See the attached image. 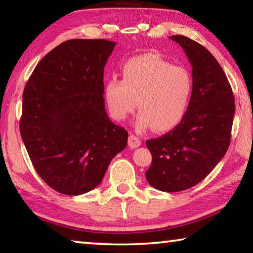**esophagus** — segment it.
Returning a JSON list of instances; mask_svg holds the SVG:
<instances>
[{
    "instance_id": "obj_1",
    "label": "esophagus",
    "mask_w": 253,
    "mask_h": 253,
    "mask_svg": "<svg viewBox=\"0 0 253 253\" xmlns=\"http://www.w3.org/2000/svg\"><path fill=\"white\" fill-rule=\"evenodd\" d=\"M140 145H142V142H140V139L138 138V137L130 134L129 137H128V146L134 149V148H137L138 146H140Z\"/></svg>"
}]
</instances>
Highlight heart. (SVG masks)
Segmentation results:
<instances>
[{
	"mask_svg": "<svg viewBox=\"0 0 253 253\" xmlns=\"http://www.w3.org/2000/svg\"><path fill=\"white\" fill-rule=\"evenodd\" d=\"M123 80L111 77L105 84V99L111 116L124 121L135 110L139 130L168 131L177 126L190 104L193 83L185 68L173 66L155 53L127 60Z\"/></svg>",
	"mask_w": 253,
	"mask_h": 253,
	"instance_id": "1",
	"label": "heart"
}]
</instances>
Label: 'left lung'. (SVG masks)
<instances>
[{"label":"left lung","mask_w":253,"mask_h":253,"mask_svg":"<svg viewBox=\"0 0 253 253\" xmlns=\"http://www.w3.org/2000/svg\"><path fill=\"white\" fill-rule=\"evenodd\" d=\"M169 39L187 55L193 89L181 123L164 136L146 142L153 161L145 175L157 190L179 192L207 177L225 155L235 105L228 78L212 53L187 37Z\"/></svg>","instance_id":"obj_1"}]
</instances>
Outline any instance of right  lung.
Wrapping results in <instances>:
<instances>
[{"label":"right lung","mask_w":253,"mask_h":253,"mask_svg":"<svg viewBox=\"0 0 253 253\" xmlns=\"http://www.w3.org/2000/svg\"><path fill=\"white\" fill-rule=\"evenodd\" d=\"M116 42L74 39L43 57L23 91L20 132L33 168L59 193L99 185L128 132L105 109L104 68Z\"/></svg>","instance_id":"right-lung-1"}]
</instances>
